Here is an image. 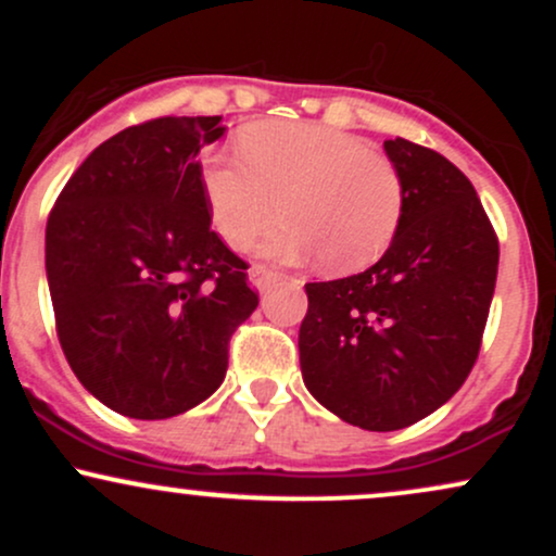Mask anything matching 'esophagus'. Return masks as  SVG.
<instances>
[{
    "mask_svg": "<svg viewBox=\"0 0 556 556\" xmlns=\"http://www.w3.org/2000/svg\"><path fill=\"white\" fill-rule=\"evenodd\" d=\"M248 279H251V285L256 287L258 292H266V290H271L279 279H282V274L269 269V266H264V264H256L251 271H248Z\"/></svg>",
    "mask_w": 556,
    "mask_h": 556,
    "instance_id": "esophagus-1",
    "label": "esophagus"
}]
</instances>
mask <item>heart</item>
<instances>
[{"label": "heart", "mask_w": 556, "mask_h": 556, "mask_svg": "<svg viewBox=\"0 0 556 556\" xmlns=\"http://www.w3.org/2000/svg\"><path fill=\"white\" fill-rule=\"evenodd\" d=\"M238 154L201 159V190L214 232L245 245L282 208L287 219L256 242L279 261H308L334 274L361 271L387 253L405 214L397 164L366 140L316 123H261Z\"/></svg>", "instance_id": "obj_1"}]
</instances>
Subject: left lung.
Masks as SVG:
<instances>
[{"instance_id": "left-lung-1", "label": "left lung", "mask_w": 556, "mask_h": 556, "mask_svg": "<svg viewBox=\"0 0 556 556\" xmlns=\"http://www.w3.org/2000/svg\"><path fill=\"white\" fill-rule=\"evenodd\" d=\"M405 214L371 269L308 282L300 371L344 424L397 431L442 407L478 358L500 242L476 188L437 151L384 140Z\"/></svg>"}]
</instances>
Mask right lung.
I'll return each mask as SVG.
<instances>
[{"instance_id": "right-lung-1", "label": "right lung", "mask_w": 556, "mask_h": 556, "mask_svg": "<svg viewBox=\"0 0 556 556\" xmlns=\"http://www.w3.org/2000/svg\"><path fill=\"white\" fill-rule=\"evenodd\" d=\"M222 117H162L93 149L47 222L56 337L80 384L138 420L180 416L219 389L227 342L256 311L212 229L203 146Z\"/></svg>"}]
</instances>
